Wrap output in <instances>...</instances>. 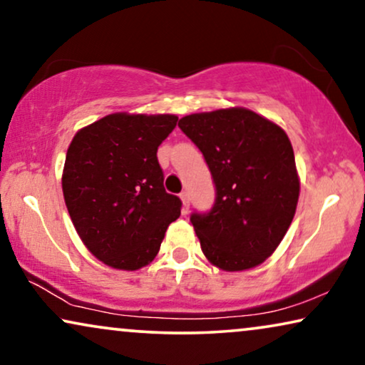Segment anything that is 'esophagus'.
Segmentation results:
<instances>
[{
	"instance_id": "1",
	"label": "esophagus",
	"mask_w": 365,
	"mask_h": 365,
	"mask_svg": "<svg viewBox=\"0 0 365 365\" xmlns=\"http://www.w3.org/2000/svg\"><path fill=\"white\" fill-rule=\"evenodd\" d=\"M179 196H181V201H182V212H187V209H189V194L186 191H182L181 194H179Z\"/></svg>"
}]
</instances>
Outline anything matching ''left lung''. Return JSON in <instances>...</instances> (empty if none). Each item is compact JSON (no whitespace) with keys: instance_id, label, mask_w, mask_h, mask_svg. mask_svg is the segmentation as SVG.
Segmentation results:
<instances>
[{"instance_id":"8db88e82","label":"left lung","mask_w":365,"mask_h":365,"mask_svg":"<svg viewBox=\"0 0 365 365\" xmlns=\"http://www.w3.org/2000/svg\"><path fill=\"white\" fill-rule=\"evenodd\" d=\"M179 128L202 153L216 201L191 222L204 256L222 271L266 261L296 214L299 176L282 128L246 108L189 114Z\"/></svg>"}]
</instances>
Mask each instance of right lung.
Masks as SVG:
<instances>
[{
  "mask_svg": "<svg viewBox=\"0 0 365 365\" xmlns=\"http://www.w3.org/2000/svg\"><path fill=\"white\" fill-rule=\"evenodd\" d=\"M176 123L174 114L114 113L79 129L69 144L64 202L84 246L109 267L148 266L181 214L158 163L159 144Z\"/></svg>",
  "mask_w": 365,
  "mask_h": 365,
  "instance_id": "obj_1",
  "label": "right lung"
}]
</instances>
